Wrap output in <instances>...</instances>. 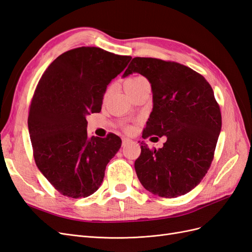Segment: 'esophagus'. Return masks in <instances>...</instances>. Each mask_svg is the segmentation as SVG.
I'll return each instance as SVG.
<instances>
[{"label": "esophagus", "mask_w": 252, "mask_h": 252, "mask_svg": "<svg viewBox=\"0 0 252 252\" xmlns=\"http://www.w3.org/2000/svg\"><path fill=\"white\" fill-rule=\"evenodd\" d=\"M131 140L130 139H127V138H123V140H122V144H123V146H125V145H127L128 143H130Z\"/></svg>", "instance_id": "34e87169"}]
</instances>
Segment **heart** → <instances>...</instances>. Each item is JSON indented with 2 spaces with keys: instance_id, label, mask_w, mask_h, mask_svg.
<instances>
[{
  "instance_id": "heart-1",
  "label": "heart",
  "mask_w": 252,
  "mask_h": 252,
  "mask_svg": "<svg viewBox=\"0 0 252 252\" xmlns=\"http://www.w3.org/2000/svg\"><path fill=\"white\" fill-rule=\"evenodd\" d=\"M144 83H147V81L145 80L143 77H131V78H129L124 83L125 91L127 93V91L131 90V89H133L135 87H138V86L142 85V84H144Z\"/></svg>"
}]
</instances>
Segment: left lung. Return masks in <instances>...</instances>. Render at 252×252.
<instances>
[{
	"label": "left lung",
	"instance_id": "8db88e82",
	"mask_svg": "<svg viewBox=\"0 0 252 252\" xmlns=\"http://www.w3.org/2000/svg\"><path fill=\"white\" fill-rule=\"evenodd\" d=\"M138 72L151 84L154 108L143 138L165 135L159 149L141 143L136 175L162 197L184 195L207 173L222 128L220 106L209 83L191 68L154 58H133L123 78Z\"/></svg>",
	"mask_w": 252,
	"mask_h": 252
}]
</instances>
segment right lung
Listing matches in <instances>:
<instances>
[{
	"mask_svg": "<svg viewBox=\"0 0 252 252\" xmlns=\"http://www.w3.org/2000/svg\"><path fill=\"white\" fill-rule=\"evenodd\" d=\"M130 60L98 47H79L59 56L37 84L28 116L34 161L63 195L94 193L121 147L113 133L88 136L86 117L101 111L107 85Z\"/></svg>",
	"mask_w": 252,
	"mask_h": 252,
	"instance_id": "add662e5",
	"label": "right lung"
}]
</instances>
